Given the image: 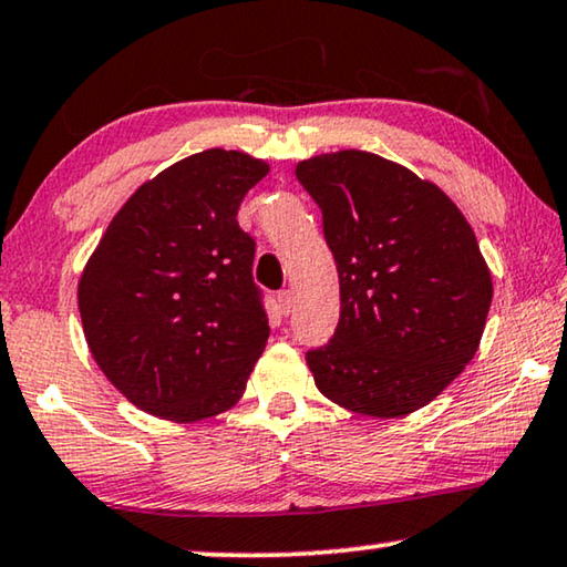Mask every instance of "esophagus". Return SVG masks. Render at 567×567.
I'll use <instances>...</instances> for the list:
<instances>
[{
	"label": "esophagus",
	"instance_id": "obj_1",
	"mask_svg": "<svg viewBox=\"0 0 567 567\" xmlns=\"http://www.w3.org/2000/svg\"><path fill=\"white\" fill-rule=\"evenodd\" d=\"M277 302H280V310L287 316V312L292 310V292L290 290H280V292H277Z\"/></svg>",
	"mask_w": 567,
	"mask_h": 567
}]
</instances>
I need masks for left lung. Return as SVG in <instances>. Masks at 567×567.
I'll return each instance as SVG.
<instances>
[{"mask_svg":"<svg viewBox=\"0 0 567 567\" xmlns=\"http://www.w3.org/2000/svg\"><path fill=\"white\" fill-rule=\"evenodd\" d=\"M295 175L341 285L336 333L306 357L316 386L369 417L425 408L473 359L492 306L471 224L435 183L371 152L302 159Z\"/></svg>","mask_w":567,"mask_h":567,"instance_id":"8db88e82","label":"left lung"}]
</instances>
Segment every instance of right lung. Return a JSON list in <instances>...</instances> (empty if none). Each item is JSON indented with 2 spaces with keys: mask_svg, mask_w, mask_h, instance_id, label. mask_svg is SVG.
<instances>
[{
  "mask_svg": "<svg viewBox=\"0 0 567 567\" xmlns=\"http://www.w3.org/2000/svg\"><path fill=\"white\" fill-rule=\"evenodd\" d=\"M265 159L203 150L140 185L79 282L83 336L109 382L155 417L234 408L269 323L251 277L255 239L236 214Z\"/></svg>",
  "mask_w": 567,
  "mask_h": 567,
  "instance_id": "1",
  "label": "right lung"
}]
</instances>
